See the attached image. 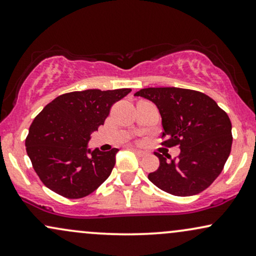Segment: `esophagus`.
<instances>
[{
  "instance_id": "obj_1",
  "label": "esophagus",
  "mask_w": 256,
  "mask_h": 256,
  "mask_svg": "<svg viewBox=\"0 0 256 256\" xmlns=\"http://www.w3.org/2000/svg\"><path fill=\"white\" fill-rule=\"evenodd\" d=\"M132 150H133L135 154H136V156H144L147 154V152H144V150H138V148H135V147H132Z\"/></svg>"
}]
</instances>
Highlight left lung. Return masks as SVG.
I'll return each instance as SVG.
<instances>
[{"instance_id":"left-lung-1","label":"left lung","mask_w":256,"mask_h":256,"mask_svg":"<svg viewBox=\"0 0 256 256\" xmlns=\"http://www.w3.org/2000/svg\"><path fill=\"white\" fill-rule=\"evenodd\" d=\"M135 96L152 100L162 118V144L179 146L180 154H154L160 165L148 179L179 197L204 191L220 174L232 150L229 116L203 92L180 88H147Z\"/></svg>"}]
</instances>
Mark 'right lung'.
Listing matches in <instances>:
<instances>
[{
  "label": "right lung",
  "instance_id": "obj_1",
  "mask_svg": "<svg viewBox=\"0 0 256 256\" xmlns=\"http://www.w3.org/2000/svg\"><path fill=\"white\" fill-rule=\"evenodd\" d=\"M130 91H74L58 96L38 114L26 138V150L44 185L62 197L77 200L108 179L118 150L100 152L96 148L91 152L86 146L112 106Z\"/></svg>",
  "mask_w": 256,
  "mask_h": 256
}]
</instances>
